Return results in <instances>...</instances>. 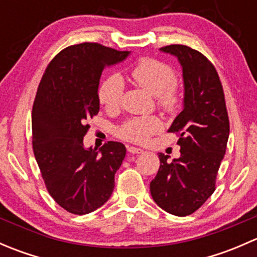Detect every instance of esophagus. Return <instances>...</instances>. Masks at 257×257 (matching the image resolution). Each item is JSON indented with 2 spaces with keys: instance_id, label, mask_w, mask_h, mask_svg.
Wrapping results in <instances>:
<instances>
[{
  "instance_id": "obj_1",
  "label": "esophagus",
  "mask_w": 257,
  "mask_h": 257,
  "mask_svg": "<svg viewBox=\"0 0 257 257\" xmlns=\"http://www.w3.org/2000/svg\"><path fill=\"white\" fill-rule=\"evenodd\" d=\"M128 153H131V154H142V153H143V150H142L141 148L128 147Z\"/></svg>"
}]
</instances>
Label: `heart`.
Here are the masks:
<instances>
[{
  "label": "heart",
  "mask_w": 257,
  "mask_h": 257,
  "mask_svg": "<svg viewBox=\"0 0 257 257\" xmlns=\"http://www.w3.org/2000/svg\"><path fill=\"white\" fill-rule=\"evenodd\" d=\"M131 76L139 87L144 88L157 98V104L165 113H174L180 105L181 95L174 69L165 62L155 58H142L132 68ZM124 93V82L119 74L107 77L98 88V99L107 110L119 109ZM163 129V123L157 116H136L120 125V138L132 143H145Z\"/></svg>",
  "instance_id": "1"
}]
</instances>
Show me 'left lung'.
Instances as JSON below:
<instances>
[{
	"instance_id": "8db88e82",
	"label": "left lung",
	"mask_w": 257,
	"mask_h": 257,
	"mask_svg": "<svg viewBox=\"0 0 257 257\" xmlns=\"http://www.w3.org/2000/svg\"><path fill=\"white\" fill-rule=\"evenodd\" d=\"M160 49L178 57L185 93L184 109L169 129L179 137L180 158L170 163L168 155L160 153V167L150 183V193L163 210L186 216L215 191L229 139V115L216 68L203 53L184 45Z\"/></svg>"
}]
</instances>
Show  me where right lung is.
Masks as SVG:
<instances>
[{
    "label": "right lung",
    "instance_id": "1",
    "mask_svg": "<svg viewBox=\"0 0 257 257\" xmlns=\"http://www.w3.org/2000/svg\"><path fill=\"white\" fill-rule=\"evenodd\" d=\"M128 51L94 42L62 49L48 63L32 109V147L49 195L71 214L103 205L114 190V175L125 147L107 142L85 149L87 120L99 112L98 85L104 67L123 61Z\"/></svg>",
    "mask_w": 257,
    "mask_h": 257
}]
</instances>
